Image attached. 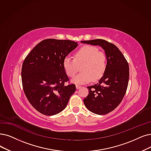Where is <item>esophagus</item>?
<instances>
[{
    "instance_id": "1",
    "label": "esophagus",
    "mask_w": 151,
    "mask_h": 151,
    "mask_svg": "<svg viewBox=\"0 0 151 151\" xmlns=\"http://www.w3.org/2000/svg\"><path fill=\"white\" fill-rule=\"evenodd\" d=\"M81 88V86L76 85V88H77V89H79V88Z\"/></svg>"
}]
</instances>
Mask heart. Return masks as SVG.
<instances>
[{"label":"heart","instance_id":"b5f03b06","mask_svg":"<svg viewBox=\"0 0 151 151\" xmlns=\"http://www.w3.org/2000/svg\"><path fill=\"white\" fill-rule=\"evenodd\" d=\"M81 65L82 71L72 79V82L77 84H85L92 80H99L104 76L107 67V57L106 54L99 51V49L93 46L86 45L78 50L74 59L66 56L63 61V68L67 75L74 77Z\"/></svg>","mask_w":151,"mask_h":151}]
</instances>
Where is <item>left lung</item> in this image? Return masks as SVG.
Returning a JSON list of instances; mask_svg holds the SVG:
<instances>
[{"label":"left lung","instance_id":"obj_1","mask_svg":"<svg viewBox=\"0 0 151 151\" xmlns=\"http://www.w3.org/2000/svg\"><path fill=\"white\" fill-rule=\"evenodd\" d=\"M81 43L100 46L107 57V67L99 82L87 87L88 94L83 103L88 110L105 114L114 110L121 103L128 88L129 65L122 52L109 42L101 39L82 41Z\"/></svg>","mask_w":151,"mask_h":151}]
</instances>
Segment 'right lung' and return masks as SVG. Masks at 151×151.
<instances>
[{
    "mask_svg": "<svg viewBox=\"0 0 151 151\" xmlns=\"http://www.w3.org/2000/svg\"><path fill=\"white\" fill-rule=\"evenodd\" d=\"M78 46L70 40L46 39L35 46L22 64L24 93L35 109L47 116L62 111L76 90L63 68L64 59Z\"/></svg>",
    "mask_w": 151,
    "mask_h": 151,
    "instance_id": "right-lung-1",
    "label": "right lung"
}]
</instances>
